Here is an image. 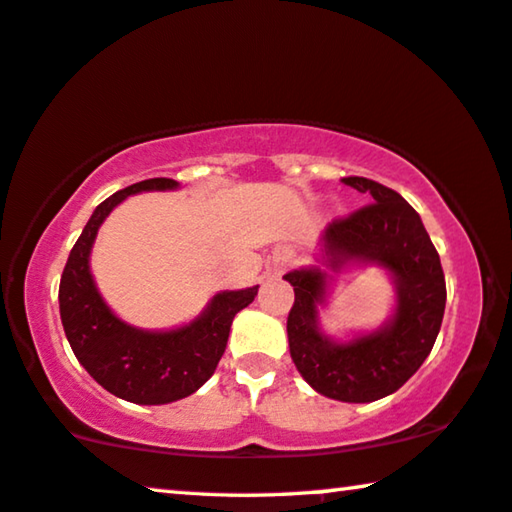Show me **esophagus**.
<instances>
[{
  "label": "esophagus",
  "instance_id": "34e87169",
  "mask_svg": "<svg viewBox=\"0 0 512 512\" xmlns=\"http://www.w3.org/2000/svg\"><path fill=\"white\" fill-rule=\"evenodd\" d=\"M277 265H279V268H286V265H288V256H281V261H279Z\"/></svg>",
  "mask_w": 512,
  "mask_h": 512
}]
</instances>
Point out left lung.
Returning a JSON list of instances; mask_svg holds the SVG:
<instances>
[{
  "label": "left lung",
  "mask_w": 512,
  "mask_h": 512,
  "mask_svg": "<svg viewBox=\"0 0 512 512\" xmlns=\"http://www.w3.org/2000/svg\"><path fill=\"white\" fill-rule=\"evenodd\" d=\"M342 182L372 205L332 221L318 238L316 263L284 274L295 291L286 332L295 367L318 395L367 404L402 388L432 351L446 279L420 214L397 191L367 177ZM346 267L383 269L396 288V305L379 329L332 338L320 328V311L334 274Z\"/></svg>",
  "instance_id": "1"
}]
</instances>
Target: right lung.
<instances>
[{"label": "right lung", "mask_w": 512, "mask_h": 512, "mask_svg": "<svg viewBox=\"0 0 512 512\" xmlns=\"http://www.w3.org/2000/svg\"><path fill=\"white\" fill-rule=\"evenodd\" d=\"M175 189L180 182L154 177L106 198L73 244L59 281V316L73 355L101 388L131 404L159 406L194 395L217 369L235 314L258 295V286L219 291L196 318L168 330L138 328L108 307L90 265L101 224L129 196Z\"/></svg>", "instance_id": "1"}]
</instances>
